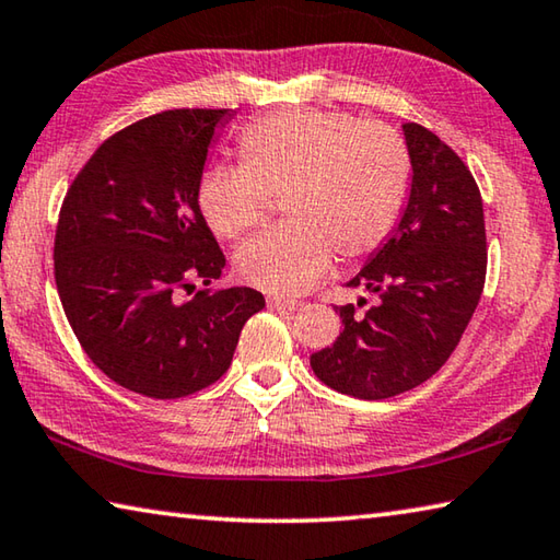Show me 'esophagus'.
Returning <instances> with one entry per match:
<instances>
[{
    "label": "esophagus",
    "mask_w": 560,
    "mask_h": 560,
    "mask_svg": "<svg viewBox=\"0 0 560 560\" xmlns=\"http://www.w3.org/2000/svg\"><path fill=\"white\" fill-rule=\"evenodd\" d=\"M267 303H269L271 308H277V311H296V308H301V301H296V299L269 296V299H267Z\"/></svg>",
    "instance_id": "esophagus-1"
}]
</instances>
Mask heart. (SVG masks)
<instances>
[{
  "label": "heart",
  "mask_w": 560,
  "mask_h": 560,
  "mask_svg": "<svg viewBox=\"0 0 560 560\" xmlns=\"http://www.w3.org/2000/svg\"><path fill=\"white\" fill-rule=\"evenodd\" d=\"M240 167H212L197 185L210 230L240 240L279 197L287 224L240 246V279L267 293H299L381 249L410 195L412 160L395 128L346 110L291 108L252 120L236 138Z\"/></svg>",
  "instance_id": "1"
}]
</instances>
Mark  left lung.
I'll return each mask as SVG.
<instances>
[{
  "mask_svg": "<svg viewBox=\"0 0 560 560\" xmlns=\"http://www.w3.org/2000/svg\"><path fill=\"white\" fill-rule=\"evenodd\" d=\"M410 200L381 249L348 287L375 293L336 308L343 334L311 355L320 383L360 400H385L432 377L454 353L485 291L487 230L479 187L454 150L405 122Z\"/></svg>",
  "mask_w": 560,
  "mask_h": 560,
  "instance_id": "1",
  "label": "left lung"
}]
</instances>
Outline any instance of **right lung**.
Returning <instances> with one entry per match:
<instances>
[{"instance_id":"add662e5","label":"right lung","mask_w":560,"mask_h":560,"mask_svg":"<svg viewBox=\"0 0 560 560\" xmlns=\"http://www.w3.org/2000/svg\"><path fill=\"white\" fill-rule=\"evenodd\" d=\"M224 118L175 108L118 130L75 175L56 224V289L81 348L113 383L155 400L220 381L264 308L259 291L214 287L226 259L197 205Z\"/></svg>"}]
</instances>
